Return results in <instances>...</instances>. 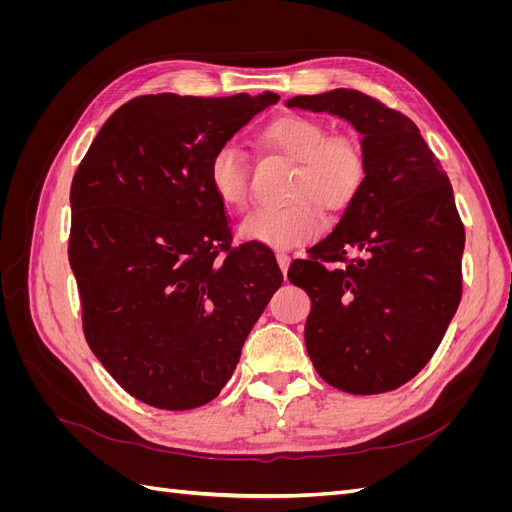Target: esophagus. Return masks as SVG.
<instances>
[{"mask_svg": "<svg viewBox=\"0 0 512 512\" xmlns=\"http://www.w3.org/2000/svg\"><path fill=\"white\" fill-rule=\"evenodd\" d=\"M275 258H277V265H280L282 273L286 275V273H288V265H290V256H288L286 252H277Z\"/></svg>", "mask_w": 512, "mask_h": 512, "instance_id": "1", "label": "esophagus"}]
</instances>
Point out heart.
I'll use <instances>...</instances> for the list:
<instances>
[{
    "mask_svg": "<svg viewBox=\"0 0 512 512\" xmlns=\"http://www.w3.org/2000/svg\"><path fill=\"white\" fill-rule=\"evenodd\" d=\"M267 149L297 162L288 183V205L265 207L247 215L241 235L262 245L288 250L318 237L324 215L318 209L339 211L359 194L367 175V156L361 138L352 132H329L327 123L307 115H284L262 130ZM207 179L222 205L245 211L250 205V160L235 145L211 153Z\"/></svg>",
    "mask_w": 512,
    "mask_h": 512,
    "instance_id": "obj_1",
    "label": "heart"
}]
</instances>
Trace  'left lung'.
Listing matches in <instances>:
<instances>
[{
  "mask_svg": "<svg viewBox=\"0 0 512 512\" xmlns=\"http://www.w3.org/2000/svg\"><path fill=\"white\" fill-rule=\"evenodd\" d=\"M286 106L348 119L367 156L342 220L288 269L312 299L307 354L339 391H395L429 363L461 301L466 230L451 181L416 123L363 91L297 96Z\"/></svg>",
  "mask_w": 512,
  "mask_h": 512,
  "instance_id": "left-lung-1",
  "label": "left lung"
}]
</instances>
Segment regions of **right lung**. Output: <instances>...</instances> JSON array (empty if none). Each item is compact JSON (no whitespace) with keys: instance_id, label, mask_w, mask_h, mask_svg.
Masks as SVG:
<instances>
[{"instance_id":"add662e5","label":"right lung","mask_w":512,"mask_h":512,"mask_svg":"<svg viewBox=\"0 0 512 512\" xmlns=\"http://www.w3.org/2000/svg\"><path fill=\"white\" fill-rule=\"evenodd\" d=\"M280 100L138 96L76 168L70 267L83 333L123 391L162 410L209 404L284 275L267 245L232 243L211 153Z\"/></svg>"}]
</instances>
